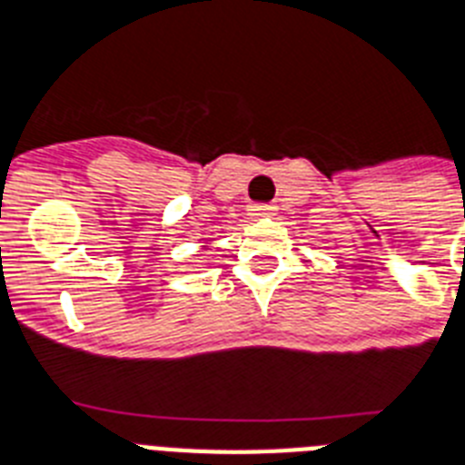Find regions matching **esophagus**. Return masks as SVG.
Wrapping results in <instances>:
<instances>
[{"mask_svg":"<svg viewBox=\"0 0 465 465\" xmlns=\"http://www.w3.org/2000/svg\"><path fill=\"white\" fill-rule=\"evenodd\" d=\"M274 213H277V207L270 205V203H258V205H251L252 217H272Z\"/></svg>","mask_w":465,"mask_h":465,"instance_id":"1","label":"esophagus"}]
</instances>
